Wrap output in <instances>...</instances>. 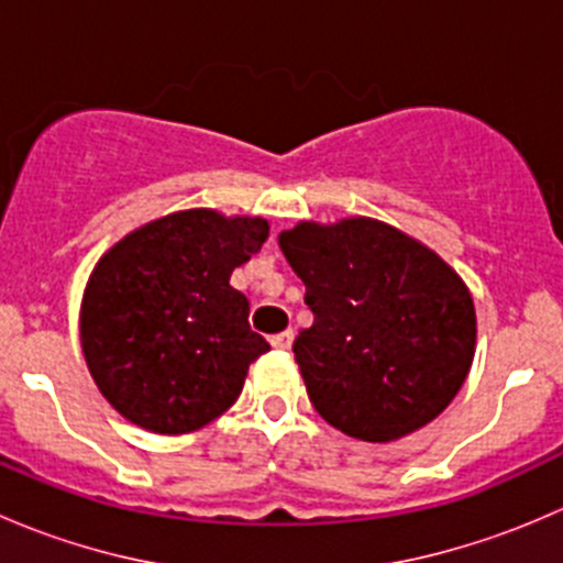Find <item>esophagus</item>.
Here are the masks:
<instances>
[{"instance_id":"obj_1","label":"esophagus","mask_w":563,"mask_h":563,"mask_svg":"<svg viewBox=\"0 0 563 563\" xmlns=\"http://www.w3.org/2000/svg\"><path fill=\"white\" fill-rule=\"evenodd\" d=\"M269 343L275 345L277 351H288L294 343V329H286V332H280V334H272Z\"/></svg>"}]
</instances>
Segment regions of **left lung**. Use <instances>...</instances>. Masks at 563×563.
Masks as SVG:
<instances>
[{"instance_id":"8db88e82","label":"left lung","mask_w":563,"mask_h":563,"mask_svg":"<svg viewBox=\"0 0 563 563\" xmlns=\"http://www.w3.org/2000/svg\"><path fill=\"white\" fill-rule=\"evenodd\" d=\"M277 242L313 310L294 356L316 411L373 444L433 422L474 362V299L457 272L373 218L302 220Z\"/></svg>"}]
</instances>
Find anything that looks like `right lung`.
Instances as JSON below:
<instances>
[{"label": "right lung", "instance_id": "1", "mask_svg": "<svg viewBox=\"0 0 563 563\" xmlns=\"http://www.w3.org/2000/svg\"><path fill=\"white\" fill-rule=\"evenodd\" d=\"M269 236L264 218L185 209L130 231L89 275L81 349L103 397L139 428L179 435L229 411L269 343L231 272Z\"/></svg>", "mask_w": 563, "mask_h": 563}]
</instances>
